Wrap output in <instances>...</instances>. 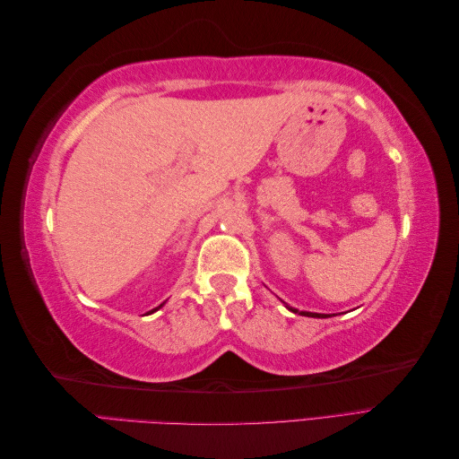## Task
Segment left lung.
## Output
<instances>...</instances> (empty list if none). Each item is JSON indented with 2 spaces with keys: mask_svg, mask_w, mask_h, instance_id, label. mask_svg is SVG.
Returning a JSON list of instances; mask_svg holds the SVG:
<instances>
[{
  "mask_svg": "<svg viewBox=\"0 0 459 459\" xmlns=\"http://www.w3.org/2000/svg\"><path fill=\"white\" fill-rule=\"evenodd\" d=\"M290 312H299V310H295V308H289ZM299 314H302V316H308V317H325V314H317V312H299Z\"/></svg>",
  "mask_w": 459,
  "mask_h": 459,
  "instance_id": "8db88e82",
  "label": "left lung"
}]
</instances>
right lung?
Returning <instances> with one entry per match:
<instances>
[{"mask_svg": "<svg viewBox=\"0 0 459 459\" xmlns=\"http://www.w3.org/2000/svg\"><path fill=\"white\" fill-rule=\"evenodd\" d=\"M160 307H162V304H160ZM160 307H159V308H160Z\"/></svg>", "mask_w": 459, "mask_h": 459, "instance_id": "1", "label": "right lung"}]
</instances>
